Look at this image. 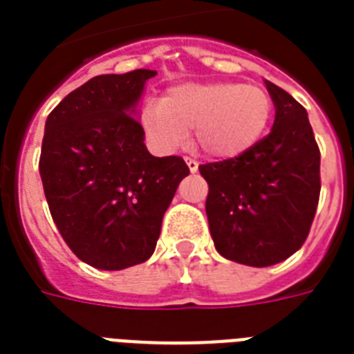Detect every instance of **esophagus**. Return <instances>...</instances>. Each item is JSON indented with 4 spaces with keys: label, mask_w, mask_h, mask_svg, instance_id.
Returning <instances> with one entry per match:
<instances>
[{
    "label": "esophagus",
    "mask_w": 354,
    "mask_h": 354,
    "mask_svg": "<svg viewBox=\"0 0 354 354\" xmlns=\"http://www.w3.org/2000/svg\"><path fill=\"white\" fill-rule=\"evenodd\" d=\"M187 160V166H188V169H190V174H196V171H198V160H194V158H185Z\"/></svg>",
    "instance_id": "esophagus-1"
}]
</instances>
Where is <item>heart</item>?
<instances>
[{"label": "heart", "instance_id": "1", "mask_svg": "<svg viewBox=\"0 0 354 354\" xmlns=\"http://www.w3.org/2000/svg\"><path fill=\"white\" fill-rule=\"evenodd\" d=\"M273 117V100L257 84H180L141 111V128L156 151L171 152L194 128L196 145L213 158H236L259 143Z\"/></svg>", "mask_w": 354, "mask_h": 354}]
</instances>
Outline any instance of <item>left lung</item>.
<instances>
[{
    "label": "left lung",
    "instance_id": "8db88e82",
    "mask_svg": "<svg viewBox=\"0 0 354 354\" xmlns=\"http://www.w3.org/2000/svg\"><path fill=\"white\" fill-rule=\"evenodd\" d=\"M272 131L236 158L202 164L209 230L224 259L254 268L283 262L308 239L321 194V151L308 111L266 81Z\"/></svg>",
    "mask_w": 354,
    "mask_h": 354
}]
</instances>
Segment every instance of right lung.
I'll return each instance as SVG.
<instances>
[{"instance_id": "1", "label": "right lung", "mask_w": 354, "mask_h": 354, "mask_svg": "<svg viewBox=\"0 0 354 354\" xmlns=\"http://www.w3.org/2000/svg\"><path fill=\"white\" fill-rule=\"evenodd\" d=\"M154 75H97L46 118L39 158L46 203L69 249L97 270L151 259L164 213L190 174L180 156H152L133 117Z\"/></svg>"}]
</instances>
